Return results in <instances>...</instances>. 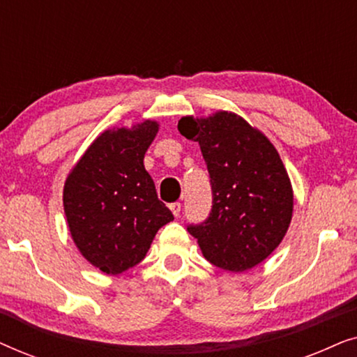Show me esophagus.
Here are the masks:
<instances>
[{"label":"esophagus","instance_id":"obj_1","mask_svg":"<svg viewBox=\"0 0 357 357\" xmlns=\"http://www.w3.org/2000/svg\"><path fill=\"white\" fill-rule=\"evenodd\" d=\"M180 209H182V204H180V203L170 204V211L174 213V216H180Z\"/></svg>","mask_w":357,"mask_h":357}]
</instances>
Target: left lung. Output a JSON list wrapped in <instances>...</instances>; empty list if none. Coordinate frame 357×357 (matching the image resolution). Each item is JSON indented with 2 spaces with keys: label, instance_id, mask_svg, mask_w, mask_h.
Wrapping results in <instances>:
<instances>
[{
  "label": "left lung",
  "instance_id": "left-lung-1",
  "mask_svg": "<svg viewBox=\"0 0 357 357\" xmlns=\"http://www.w3.org/2000/svg\"><path fill=\"white\" fill-rule=\"evenodd\" d=\"M178 131L199 144L213 190L208 219L190 224L188 232L214 266L250 270L280 245L292 219L294 195L280 154L232 112L183 116Z\"/></svg>",
  "mask_w": 357,
  "mask_h": 357
}]
</instances>
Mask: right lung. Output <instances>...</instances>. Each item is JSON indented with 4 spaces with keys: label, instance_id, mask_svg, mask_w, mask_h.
Listing matches in <instances>:
<instances>
[{
    "label": "right lung",
    "instance_id": "right-lung-1",
    "mask_svg": "<svg viewBox=\"0 0 357 357\" xmlns=\"http://www.w3.org/2000/svg\"><path fill=\"white\" fill-rule=\"evenodd\" d=\"M158 131L154 120L105 130L65 182L63 206L73 241L107 275L138 265L159 229L174 221L143 162Z\"/></svg>",
    "mask_w": 357,
    "mask_h": 357
}]
</instances>
